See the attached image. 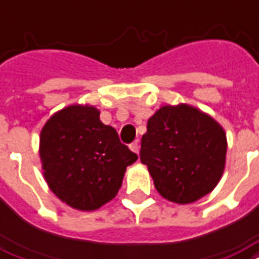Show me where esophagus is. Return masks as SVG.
<instances>
[{
  "label": "esophagus",
  "instance_id": "obj_1",
  "mask_svg": "<svg viewBox=\"0 0 259 259\" xmlns=\"http://www.w3.org/2000/svg\"><path fill=\"white\" fill-rule=\"evenodd\" d=\"M130 149L134 152V153H137L140 152V143H138V140H136V141H133V143L130 144Z\"/></svg>",
  "mask_w": 259,
  "mask_h": 259
}]
</instances>
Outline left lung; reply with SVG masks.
Here are the masks:
<instances>
[{
  "label": "left lung",
  "instance_id": "8db88e82",
  "mask_svg": "<svg viewBox=\"0 0 259 259\" xmlns=\"http://www.w3.org/2000/svg\"><path fill=\"white\" fill-rule=\"evenodd\" d=\"M226 153V132L220 123L182 103L163 106L148 119L140 159L161 197L191 204L217 186Z\"/></svg>",
  "mask_w": 259,
  "mask_h": 259
}]
</instances>
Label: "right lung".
Returning a JSON list of instances; mask_svg holds the SVG:
<instances>
[{
	"mask_svg": "<svg viewBox=\"0 0 259 259\" xmlns=\"http://www.w3.org/2000/svg\"><path fill=\"white\" fill-rule=\"evenodd\" d=\"M99 115L94 106L73 104L55 112L40 132L39 155L47 185L78 210H95L111 201L126 167L137 160Z\"/></svg>",
	"mask_w": 259,
	"mask_h": 259,
	"instance_id": "add662e5",
	"label": "right lung"
}]
</instances>
